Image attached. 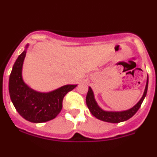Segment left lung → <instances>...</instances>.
<instances>
[{
  "label": "left lung",
  "instance_id": "1",
  "mask_svg": "<svg viewBox=\"0 0 157 157\" xmlns=\"http://www.w3.org/2000/svg\"><path fill=\"white\" fill-rule=\"evenodd\" d=\"M148 82H149V77L147 76V80H146V84L144 92H143V94L141 98H140V100L137 102V104H136L132 108H129V109L125 110V111H121V112L105 111L101 108H100V106L98 105L96 100H95L94 94L91 87H89L88 92H87V97H86V103H87V108H88L90 113L95 118L101 120V121L111 123H118L127 121L128 119L131 118L137 112V111L140 109L143 100L146 98V93H147Z\"/></svg>",
  "mask_w": 157,
  "mask_h": 157
}]
</instances>
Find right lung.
<instances>
[{
  "label": "right lung",
  "instance_id": "1",
  "mask_svg": "<svg viewBox=\"0 0 157 157\" xmlns=\"http://www.w3.org/2000/svg\"><path fill=\"white\" fill-rule=\"evenodd\" d=\"M29 44L16 59L9 77V94L19 115L27 121L42 123L55 118L63 108V98L77 84H67L49 92H39L25 83L22 67Z\"/></svg>",
  "mask_w": 157,
  "mask_h": 157
}]
</instances>
